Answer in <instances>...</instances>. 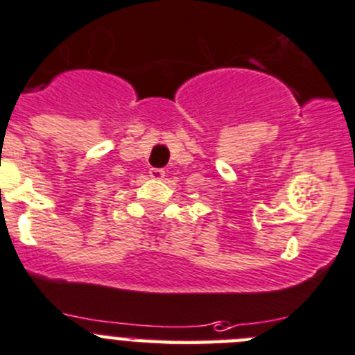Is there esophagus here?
Returning <instances> with one entry per match:
<instances>
[{
    "label": "esophagus",
    "instance_id": "34e87169",
    "mask_svg": "<svg viewBox=\"0 0 355 355\" xmlns=\"http://www.w3.org/2000/svg\"><path fill=\"white\" fill-rule=\"evenodd\" d=\"M149 175H150V178H156V180H161V178L164 177V170H161V168H150Z\"/></svg>",
    "mask_w": 355,
    "mask_h": 355
}]
</instances>
